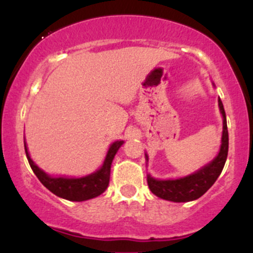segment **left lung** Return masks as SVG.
<instances>
[{
	"mask_svg": "<svg viewBox=\"0 0 253 253\" xmlns=\"http://www.w3.org/2000/svg\"><path fill=\"white\" fill-rule=\"evenodd\" d=\"M219 109L223 115V136H221V145L218 155L209 164L203 167L198 171L185 176V177L175 178V180H157L150 175L147 176L149 190L163 200L171 202H190L203 196L209 188L213 186L216 178L221 174L229 149V134L226 126L225 110L221 100L219 99ZM148 160V155L145 154Z\"/></svg>",
	"mask_w": 253,
	"mask_h": 253,
	"instance_id": "8db88e82",
	"label": "left lung"
}]
</instances>
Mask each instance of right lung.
<instances>
[{"instance_id": "obj_1", "label": "right lung", "mask_w": 253, "mask_h": 253, "mask_svg": "<svg viewBox=\"0 0 253 253\" xmlns=\"http://www.w3.org/2000/svg\"><path fill=\"white\" fill-rule=\"evenodd\" d=\"M124 144V141H116L110 145L104 160L103 167L96 170L93 174L84 176V177H51L46 172L42 171L30 158L28 153L27 144L24 142L25 154H27L28 162L30 168L39 178L40 182L47 188L53 195L58 196L65 200L73 201V202H82V201L90 200V198L98 197L104 191L108 188L109 180H110V169L111 163L115 154L117 153L119 148Z\"/></svg>"}]
</instances>
